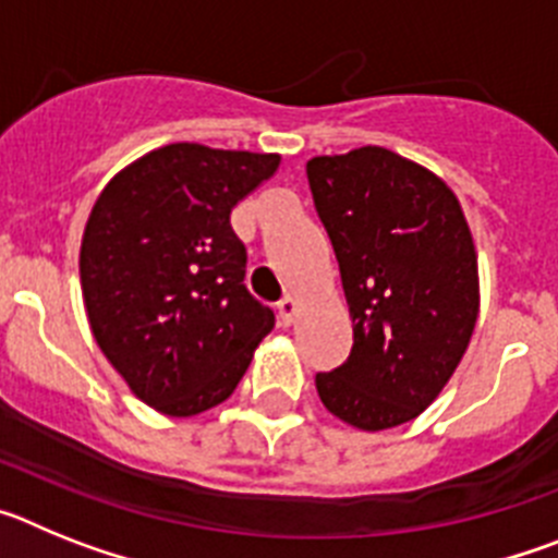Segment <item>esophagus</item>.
Listing matches in <instances>:
<instances>
[{"label":"esophagus","mask_w":558,"mask_h":558,"mask_svg":"<svg viewBox=\"0 0 558 558\" xmlns=\"http://www.w3.org/2000/svg\"><path fill=\"white\" fill-rule=\"evenodd\" d=\"M276 313H279V324H282V327H290V324L295 322V315H299V302H295L293 295H288V299L279 302Z\"/></svg>","instance_id":"1"}]
</instances>
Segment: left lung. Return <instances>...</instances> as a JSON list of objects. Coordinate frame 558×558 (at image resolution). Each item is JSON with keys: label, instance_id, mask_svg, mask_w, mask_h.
Returning a JSON list of instances; mask_svg holds the SVG:
<instances>
[{"label": "left lung", "instance_id": "1", "mask_svg": "<svg viewBox=\"0 0 558 558\" xmlns=\"http://www.w3.org/2000/svg\"><path fill=\"white\" fill-rule=\"evenodd\" d=\"M340 268L352 352L315 374L329 413L360 430L405 425L447 386L477 322V256L456 195L386 147L307 161Z\"/></svg>", "mask_w": 558, "mask_h": 558}]
</instances>
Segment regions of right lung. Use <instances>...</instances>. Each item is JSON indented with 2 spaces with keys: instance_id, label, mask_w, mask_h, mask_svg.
<instances>
[{
  "instance_id": "1",
  "label": "right lung",
  "mask_w": 558,
  "mask_h": 558,
  "mask_svg": "<svg viewBox=\"0 0 558 558\" xmlns=\"http://www.w3.org/2000/svg\"><path fill=\"white\" fill-rule=\"evenodd\" d=\"M276 167V153L179 142L113 175L88 215L81 284L97 347L167 416L229 399L274 329L243 284L231 209Z\"/></svg>"
}]
</instances>
